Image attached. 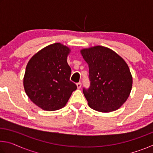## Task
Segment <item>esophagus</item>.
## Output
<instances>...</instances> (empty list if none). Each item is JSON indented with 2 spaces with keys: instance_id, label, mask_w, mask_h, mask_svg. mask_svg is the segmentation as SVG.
I'll return each instance as SVG.
<instances>
[{
  "instance_id": "34e87169",
  "label": "esophagus",
  "mask_w": 153,
  "mask_h": 153,
  "mask_svg": "<svg viewBox=\"0 0 153 153\" xmlns=\"http://www.w3.org/2000/svg\"><path fill=\"white\" fill-rule=\"evenodd\" d=\"M77 88H81V86H82V83L81 82H78V83H77Z\"/></svg>"
}]
</instances>
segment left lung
<instances>
[{"label": "left lung", "mask_w": 153, "mask_h": 153, "mask_svg": "<svg viewBox=\"0 0 153 153\" xmlns=\"http://www.w3.org/2000/svg\"><path fill=\"white\" fill-rule=\"evenodd\" d=\"M88 64L90 87L83 88L88 105L100 112L118 109L128 99L132 77L125 61L113 51L102 46L83 49Z\"/></svg>", "instance_id": "8db88e82"}]
</instances>
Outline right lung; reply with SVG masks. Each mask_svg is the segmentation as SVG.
Here are the masks:
<instances>
[{
	"mask_svg": "<svg viewBox=\"0 0 153 153\" xmlns=\"http://www.w3.org/2000/svg\"><path fill=\"white\" fill-rule=\"evenodd\" d=\"M70 52L61 43L47 46L28 62L24 78L25 91L38 107L46 111L63 107L77 86L70 81L71 67L67 57Z\"/></svg>",
	"mask_w": 153,
	"mask_h": 153,
	"instance_id": "obj_1",
	"label": "right lung"
}]
</instances>
